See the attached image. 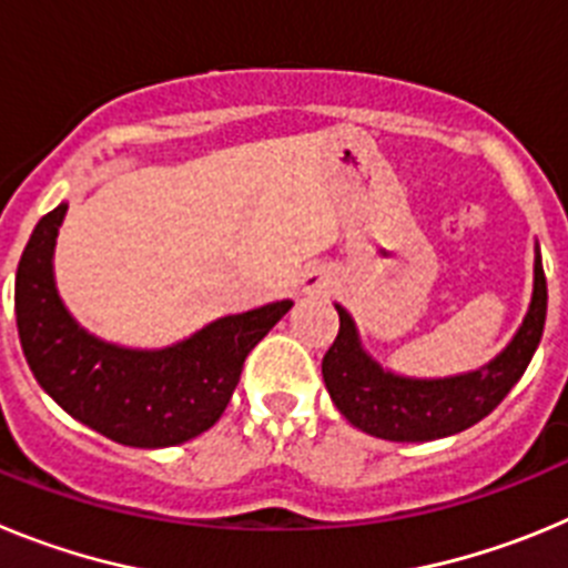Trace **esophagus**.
Here are the masks:
<instances>
[{
  "mask_svg": "<svg viewBox=\"0 0 568 568\" xmlns=\"http://www.w3.org/2000/svg\"><path fill=\"white\" fill-rule=\"evenodd\" d=\"M318 287H321V278L315 273H310L307 278H304V290H307V293H315Z\"/></svg>",
  "mask_w": 568,
  "mask_h": 568,
  "instance_id": "esophagus-1",
  "label": "esophagus"
}]
</instances>
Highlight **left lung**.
<instances>
[{
    "label": "left lung",
    "mask_w": 568,
    "mask_h": 568,
    "mask_svg": "<svg viewBox=\"0 0 568 568\" xmlns=\"http://www.w3.org/2000/svg\"><path fill=\"white\" fill-rule=\"evenodd\" d=\"M338 338L321 361V375L338 413L361 433L418 444L464 433L495 409L526 373L546 324V275L535 244V284L524 324L489 364L446 378H409L381 366L361 344L353 315L335 304Z\"/></svg>",
    "instance_id": "8db88e82"
}]
</instances>
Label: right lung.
Listing matches in <instances>:
<instances>
[{
  "label": "right lung",
  "mask_w": 568,
  "mask_h": 568,
  "mask_svg": "<svg viewBox=\"0 0 568 568\" xmlns=\"http://www.w3.org/2000/svg\"><path fill=\"white\" fill-rule=\"evenodd\" d=\"M68 204L30 233L17 270V327L30 373L70 418L124 446L162 449L207 433L227 409L241 366L293 301L210 321L162 349H133L88 333L53 278Z\"/></svg>",
  "instance_id": "obj_1"
}]
</instances>
